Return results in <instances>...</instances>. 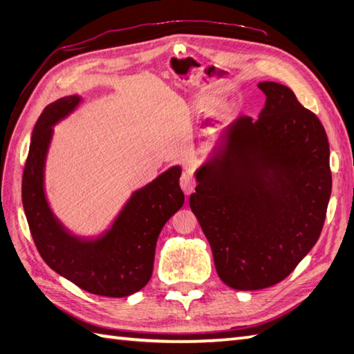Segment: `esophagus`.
I'll list each match as a JSON object with an SVG mask.
<instances>
[{"label":"esophagus","mask_w":354,"mask_h":354,"mask_svg":"<svg viewBox=\"0 0 354 354\" xmlns=\"http://www.w3.org/2000/svg\"><path fill=\"white\" fill-rule=\"evenodd\" d=\"M181 189L187 194V196H189V194L194 190V179L190 175L181 176Z\"/></svg>","instance_id":"obj_1"}]
</instances>
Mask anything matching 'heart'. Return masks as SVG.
Instances as JSON below:
<instances>
[{
	"label": "heart",
	"mask_w": 354,
	"mask_h": 354,
	"mask_svg": "<svg viewBox=\"0 0 354 354\" xmlns=\"http://www.w3.org/2000/svg\"><path fill=\"white\" fill-rule=\"evenodd\" d=\"M214 103H216L214 95H204V97H202V99L199 100V108L208 111V109H212V108L214 106Z\"/></svg>",
	"instance_id": "b5f03b06"
}]
</instances>
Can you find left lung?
Wrapping results in <instances>:
<instances>
[{"mask_svg":"<svg viewBox=\"0 0 354 354\" xmlns=\"http://www.w3.org/2000/svg\"><path fill=\"white\" fill-rule=\"evenodd\" d=\"M257 120L239 117L194 170L190 208L221 280L237 290L280 283L317 243L330 194V149L318 117L277 82Z\"/></svg>","mask_w":354,"mask_h":354,"instance_id":"obj_1","label":"left lung"}]
</instances>
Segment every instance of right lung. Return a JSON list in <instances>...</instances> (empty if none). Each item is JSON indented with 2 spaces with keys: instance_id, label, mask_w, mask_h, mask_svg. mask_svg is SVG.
I'll return each instance as SVG.
<instances>
[{
  "instance_id": "1",
  "label": "right lung",
  "mask_w": 354,
  "mask_h": 354,
  "mask_svg": "<svg viewBox=\"0 0 354 354\" xmlns=\"http://www.w3.org/2000/svg\"><path fill=\"white\" fill-rule=\"evenodd\" d=\"M82 100L77 94L62 97L37 120L22 175V205L37 251L55 272L89 293L122 298L145 288L152 277L158 236L184 205L183 169L173 165L135 190L100 234H74L53 213L45 193V162L53 127Z\"/></svg>"
}]
</instances>
